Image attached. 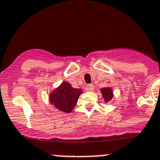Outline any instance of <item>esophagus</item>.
<instances>
[{
  "label": "esophagus",
  "mask_w": 160,
  "mask_h": 160,
  "mask_svg": "<svg viewBox=\"0 0 160 160\" xmlns=\"http://www.w3.org/2000/svg\"><path fill=\"white\" fill-rule=\"evenodd\" d=\"M94 85H92V84H87L85 87V89L86 91L88 92H92L94 90Z\"/></svg>",
  "instance_id": "obj_1"
}]
</instances>
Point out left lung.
I'll list each match as a JSON object with an SVG mask.
<instances>
[{
    "label": "left lung",
    "instance_id": "obj_1",
    "mask_svg": "<svg viewBox=\"0 0 160 160\" xmlns=\"http://www.w3.org/2000/svg\"><path fill=\"white\" fill-rule=\"evenodd\" d=\"M101 92L102 97L104 98V101L108 103L112 100L113 97V88H111V87H105V88H101Z\"/></svg>",
    "mask_w": 160,
    "mask_h": 160
}]
</instances>
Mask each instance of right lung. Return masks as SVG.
Listing matches in <instances>:
<instances>
[{"label":"right lung","mask_w":160,"mask_h":160,"mask_svg":"<svg viewBox=\"0 0 160 160\" xmlns=\"http://www.w3.org/2000/svg\"><path fill=\"white\" fill-rule=\"evenodd\" d=\"M82 93L80 88H72L68 82L63 81L49 94V101L57 109L69 113L73 110Z\"/></svg>","instance_id":"obj_1"}]
</instances>
